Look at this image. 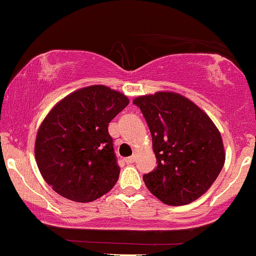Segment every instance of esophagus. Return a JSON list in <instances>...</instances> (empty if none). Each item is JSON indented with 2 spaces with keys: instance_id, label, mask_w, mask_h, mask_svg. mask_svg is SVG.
<instances>
[{
  "instance_id": "34e87169",
  "label": "esophagus",
  "mask_w": 256,
  "mask_h": 256,
  "mask_svg": "<svg viewBox=\"0 0 256 256\" xmlns=\"http://www.w3.org/2000/svg\"><path fill=\"white\" fill-rule=\"evenodd\" d=\"M134 161H136V156H130V158H125V162H128V164H134Z\"/></svg>"
}]
</instances>
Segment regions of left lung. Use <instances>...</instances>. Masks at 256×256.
<instances>
[{
  "label": "left lung",
  "instance_id": "8db88e82",
  "mask_svg": "<svg viewBox=\"0 0 256 256\" xmlns=\"http://www.w3.org/2000/svg\"><path fill=\"white\" fill-rule=\"evenodd\" d=\"M152 138L158 166L143 176L152 195L170 206L198 200L225 162L220 132L210 116L179 94L160 91L134 100Z\"/></svg>",
  "mask_w": 256,
  "mask_h": 256
}]
</instances>
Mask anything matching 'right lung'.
<instances>
[{
	"label": "right lung",
	"mask_w": 256,
	"mask_h": 256,
	"mask_svg": "<svg viewBox=\"0 0 256 256\" xmlns=\"http://www.w3.org/2000/svg\"><path fill=\"white\" fill-rule=\"evenodd\" d=\"M128 98L104 85H91L61 100L40 126L34 144L40 174L54 192L76 202L107 194L120 167L108 124Z\"/></svg>",
	"instance_id": "1"
}]
</instances>
